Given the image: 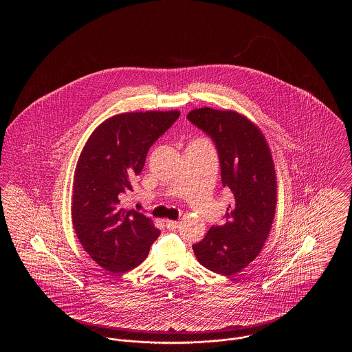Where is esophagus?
Instances as JSON below:
<instances>
[{
	"mask_svg": "<svg viewBox=\"0 0 352 352\" xmlns=\"http://www.w3.org/2000/svg\"><path fill=\"white\" fill-rule=\"evenodd\" d=\"M166 228L168 231H175L177 228H179V221H175V220H166Z\"/></svg>",
	"mask_w": 352,
	"mask_h": 352,
	"instance_id": "esophagus-1",
	"label": "esophagus"
}]
</instances>
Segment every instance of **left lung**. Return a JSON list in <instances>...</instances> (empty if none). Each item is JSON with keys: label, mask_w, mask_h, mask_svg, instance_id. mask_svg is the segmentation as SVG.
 I'll use <instances>...</instances> for the list:
<instances>
[{"label": "left lung", "mask_w": 352, "mask_h": 352, "mask_svg": "<svg viewBox=\"0 0 352 352\" xmlns=\"http://www.w3.org/2000/svg\"><path fill=\"white\" fill-rule=\"evenodd\" d=\"M187 120L214 141L221 184L234 194L226 221L192 250L203 267L231 276L251 264L268 237L277 201L272 154L257 126L236 112L199 108Z\"/></svg>", "instance_id": "left-lung-1"}]
</instances>
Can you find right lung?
Wrapping results in <instances>:
<instances>
[{
	"mask_svg": "<svg viewBox=\"0 0 352 352\" xmlns=\"http://www.w3.org/2000/svg\"><path fill=\"white\" fill-rule=\"evenodd\" d=\"M178 111L132 112L108 118L88 138L74 178L72 224L101 268L125 273L140 265L160 236L151 220L125 210L151 145L179 118Z\"/></svg>",
	"mask_w": 352,
	"mask_h": 352,
	"instance_id": "add662e5",
	"label": "right lung"
}]
</instances>
